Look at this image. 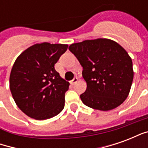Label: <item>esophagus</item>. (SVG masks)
<instances>
[{"mask_svg": "<svg viewBox=\"0 0 148 148\" xmlns=\"http://www.w3.org/2000/svg\"><path fill=\"white\" fill-rule=\"evenodd\" d=\"M77 80H78V79H77V77H74V78H73V79H72V80L71 81V83L72 84V85H74V84L77 82Z\"/></svg>", "mask_w": 148, "mask_h": 148, "instance_id": "obj_1", "label": "esophagus"}]
</instances>
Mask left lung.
Masks as SVG:
<instances>
[{"mask_svg":"<svg viewBox=\"0 0 148 148\" xmlns=\"http://www.w3.org/2000/svg\"><path fill=\"white\" fill-rule=\"evenodd\" d=\"M83 68L86 82L81 100L88 107L101 111L124 102L133 81L132 61L120 44L108 39L85 40L69 47Z\"/></svg>","mask_w":148,"mask_h":148,"instance_id":"left-lung-1","label":"left lung"}]
</instances>
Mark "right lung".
Returning <instances> with one entry per match:
<instances>
[{"label": "right lung", "mask_w": 148, "mask_h": 148, "mask_svg": "<svg viewBox=\"0 0 148 148\" xmlns=\"http://www.w3.org/2000/svg\"><path fill=\"white\" fill-rule=\"evenodd\" d=\"M66 44L37 43L18 56L12 68L9 87L21 111L36 120L60 113L70 83L62 79L55 64L67 50Z\"/></svg>", "instance_id": "obj_1"}]
</instances>
